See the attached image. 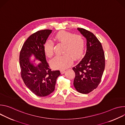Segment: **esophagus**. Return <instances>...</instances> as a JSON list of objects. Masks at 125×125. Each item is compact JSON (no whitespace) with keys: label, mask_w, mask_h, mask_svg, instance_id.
Wrapping results in <instances>:
<instances>
[{"label":"esophagus","mask_w":125,"mask_h":125,"mask_svg":"<svg viewBox=\"0 0 125 125\" xmlns=\"http://www.w3.org/2000/svg\"><path fill=\"white\" fill-rule=\"evenodd\" d=\"M60 72H61V74H63L65 72V70H60Z\"/></svg>","instance_id":"34e87169"}]
</instances>
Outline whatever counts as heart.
Segmentation results:
<instances>
[{
	"mask_svg": "<svg viewBox=\"0 0 125 125\" xmlns=\"http://www.w3.org/2000/svg\"><path fill=\"white\" fill-rule=\"evenodd\" d=\"M55 40L64 44L63 53L62 55H57L51 61V65L54 68L65 69L72 64L73 58L78 59L83 55L85 42L83 37L80 34L61 31L55 37ZM54 42L48 40L44 43L43 50L45 55L51 58L54 55Z\"/></svg>",
	"mask_w": 125,
	"mask_h": 125,
	"instance_id": "1",
	"label": "heart"
}]
</instances>
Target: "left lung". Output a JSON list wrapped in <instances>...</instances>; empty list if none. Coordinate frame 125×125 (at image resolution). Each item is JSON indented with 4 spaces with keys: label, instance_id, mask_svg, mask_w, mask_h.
I'll list each match as a JSON object with an SVG mask.
<instances>
[{
    "label": "left lung",
    "instance_id": "1",
    "mask_svg": "<svg viewBox=\"0 0 125 125\" xmlns=\"http://www.w3.org/2000/svg\"><path fill=\"white\" fill-rule=\"evenodd\" d=\"M86 40L84 57L73 70L75 73L74 85L79 93L87 94L100 83L105 68V56L102 45L95 35L85 29L78 28Z\"/></svg>",
    "mask_w": 125,
    "mask_h": 125
}]
</instances>
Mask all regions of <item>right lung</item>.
I'll list each match as a JSON object with an SVG mask.
<instances>
[{"instance_id": "add662e5", "label": "right lung", "mask_w": 125, "mask_h": 125, "mask_svg": "<svg viewBox=\"0 0 125 125\" xmlns=\"http://www.w3.org/2000/svg\"><path fill=\"white\" fill-rule=\"evenodd\" d=\"M51 32V30H43L31 35L20 53L21 77L29 90L40 97L47 96L54 91L57 78L60 75L59 70H51L43 50L44 43ZM32 55L41 61L38 65H34L30 60Z\"/></svg>"}]
</instances>
